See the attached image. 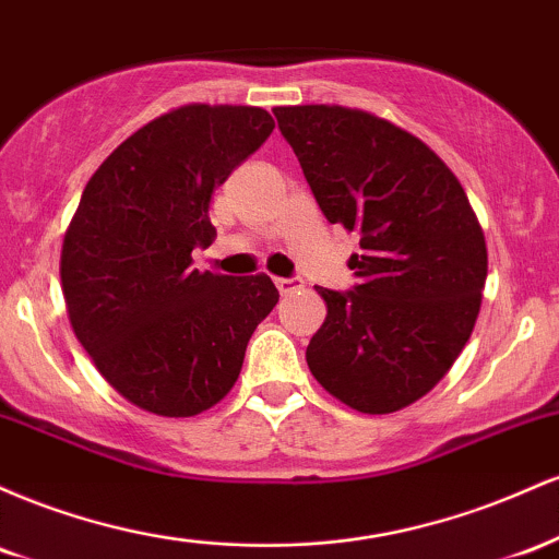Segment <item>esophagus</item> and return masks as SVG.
<instances>
[{"label":"esophagus","mask_w":559,"mask_h":559,"mask_svg":"<svg viewBox=\"0 0 559 559\" xmlns=\"http://www.w3.org/2000/svg\"><path fill=\"white\" fill-rule=\"evenodd\" d=\"M275 288L281 292V297H288V294H294L297 288H301V281L299 278H275Z\"/></svg>","instance_id":"obj_1"}]
</instances>
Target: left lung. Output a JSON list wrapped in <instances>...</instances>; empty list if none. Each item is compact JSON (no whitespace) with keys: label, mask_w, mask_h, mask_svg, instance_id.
Here are the masks:
<instances>
[{"label":"left lung","mask_w":559,"mask_h":559,"mask_svg":"<svg viewBox=\"0 0 559 559\" xmlns=\"http://www.w3.org/2000/svg\"><path fill=\"white\" fill-rule=\"evenodd\" d=\"M273 115L329 223L360 234L355 292L316 286L329 316L307 346L310 373L357 413H396L471 338L489 271L484 228L444 159L391 120L342 105Z\"/></svg>","instance_id":"left-lung-1"}]
</instances>
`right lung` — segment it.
Here are the masks:
<instances>
[{"label": "right lung", "mask_w": 559, "mask_h": 559, "mask_svg": "<svg viewBox=\"0 0 559 559\" xmlns=\"http://www.w3.org/2000/svg\"><path fill=\"white\" fill-rule=\"evenodd\" d=\"M262 107H176L131 133L88 178L66 230L70 325L102 378L159 418H191L234 389L260 320L265 273L191 267L210 247L213 191L273 133Z\"/></svg>", "instance_id": "1"}]
</instances>
